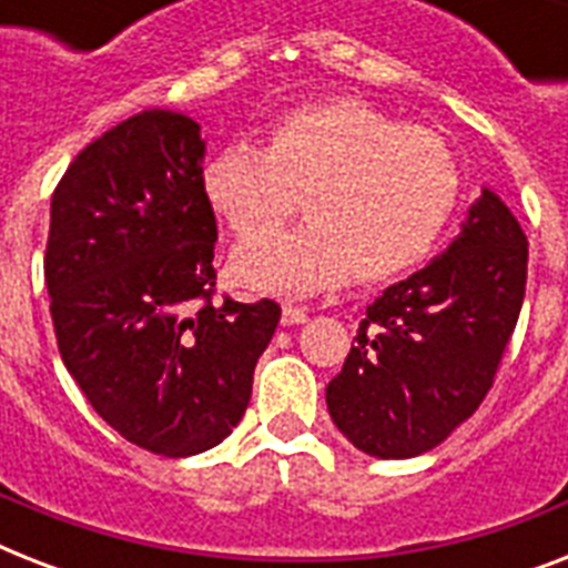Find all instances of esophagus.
<instances>
[{"label":"esophagus","mask_w":568,"mask_h":568,"mask_svg":"<svg viewBox=\"0 0 568 568\" xmlns=\"http://www.w3.org/2000/svg\"><path fill=\"white\" fill-rule=\"evenodd\" d=\"M306 318H310V312L303 310V306H294V303H285V306H283V324H285V327H292V324H303Z\"/></svg>","instance_id":"esophagus-1"}]
</instances>
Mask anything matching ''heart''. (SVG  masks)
Here are the masks:
<instances>
[{"mask_svg":"<svg viewBox=\"0 0 568 568\" xmlns=\"http://www.w3.org/2000/svg\"><path fill=\"white\" fill-rule=\"evenodd\" d=\"M205 205L235 235L267 230L303 194L310 223L265 232L232 253V276L265 294L386 283L427 258L457 205L445 138L400 126L354 97L301 102L267 126L265 150L226 144L200 173Z\"/></svg>","mask_w":568,"mask_h":568,"instance_id":"b5f03b06","label":"heart"}]
</instances>
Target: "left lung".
Returning <instances> with one entry per match:
<instances>
[{
  "mask_svg": "<svg viewBox=\"0 0 568 568\" xmlns=\"http://www.w3.org/2000/svg\"><path fill=\"white\" fill-rule=\"evenodd\" d=\"M528 283V239L493 191L448 253L388 285L368 306L327 386L333 422L379 459L418 457L493 388Z\"/></svg>",
  "mask_w": 568,
  "mask_h": 568,
  "instance_id": "8db88e82",
  "label": "left lung"
}]
</instances>
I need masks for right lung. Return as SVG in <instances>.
Segmentation results:
<instances>
[{
	"label": "right lung",
	"mask_w": 568,
	"mask_h": 568,
	"mask_svg": "<svg viewBox=\"0 0 568 568\" xmlns=\"http://www.w3.org/2000/svg\"><path fill=\"white\" fill-rule=\"evenodd\" d=\"M194 120L146 109L75 155L49 209L43 276L61 359L138 448L191 457L241 422L274 301L212 303L217 223Z\"/></svg>",
	"instance_id": "obj_1"
}]
</instances>
